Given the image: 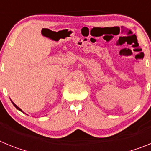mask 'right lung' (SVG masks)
<instances>
[{
    "label": "right lung",
    "instance_id": "right-lung-1",
    "mask_svg": "<svg viewBox=\"0 0 151 151\" xmlns=\"http://www.w3.org/2000/svg\"><path fill=\"white\" fill-rule=\"evenodd\" d=\"M12 104H13V106H15V107H16V108H17V110H19V111L22 112V110H21L20 108H19V107H18V106H17V105H16V104H14V103H13V101H12Z\"/></svg>",
    "mask_w": 151,
    "mask_h": 151
}]
</instances>
